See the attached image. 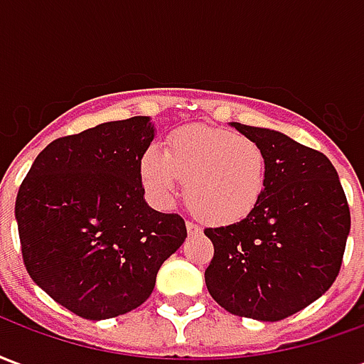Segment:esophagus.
<instances>
[{
  "instance_id": "1",
  "label": "esophagus",
  "mask_w": 364,
  "mask_h": 364,
  "mask_svg": "<svg viewBox=\"0 0 364 364\" xmlns=\"http://www.w3.org/2000/svg\"><path fill=\"white\" fill-rule=\"evenodd\" d=\"M187 234L189 236H197V234H200V226L195 224V222H187Z\"/></svg>"
}]
</instances>
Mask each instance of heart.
Instances as JSON below:
<instances>
[{
    "label": "heart",
    "instance_id": "b5f03b06",
    "mask_svg": "<svg viewBox=\"0 0 364 364\" xmlns=\"http://www.w3.org/2000/svg\"><path fill=\"white\" fill-rule=\"evenodd\" d=\"M142 185L158 205L173 203L179 181L200 220L228 226L259 203L267 156L259 144L226 128L185 127L169 136L166 154L150 148L140 159Z\"/></svg>",
    "mask_w": 364,
    "mask_h": 364
}]
</instances>
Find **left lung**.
Masks as SVG:
<instances>
[{"label":"left lung","instance_id":"obj_1","mask_svg":"<svg viewBox=\"0 0 364 364\" xmlns=\"http://www.w3.org/2000/svg\"><path fill=\"white\" fill-rule=\"evenodd\" d=\"M232 127L265 150L267 181L247 218L205 230L214 245L206 289L230 314L284 320L336 281L351 230L349 205L321 151L277 130Z\"/></svg>","mask_w":364,"mask_h":364}]
</instances>
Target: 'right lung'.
Wrapping results in <instances>:
<instances>
[{
	"label": "right lung",
	"instance_id": "add662e5",
	"mask_svg": "<svg viewBox=\"0 0 364 364\" xmlns=\"http://www.w3.org/2000/svg\"><path fill=\"white\" fill-rule=\"evenodd\" d=\"M150 117L103 122L50 142L15 200L31 279L70 312L109 320L144 304L161 263L187 237L179 214L144 200Z\"/></svg>",
	"mask_w": 364,
	"mask_h": 364
}]
</instances>
